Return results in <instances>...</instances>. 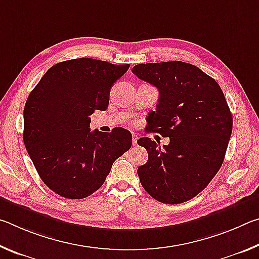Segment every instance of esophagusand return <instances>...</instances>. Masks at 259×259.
<instances>
[{
    "label": "esophagus",
    "instance_id": "1",
    "mask_svg": "<svg viewBox=\"0 0 259 259\" xmlns=\"http://www.w3.org/2000/svg\"><path fill=\"white\" fill-rule=\"evenodd\" d=\"M137 140H138V136L137 135H133V144L134 145H137Z\"/></svg>",
    "mask_w": 259,
    "mask_h": 259
}]
</instances>
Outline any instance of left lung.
Returning a JSON list of instances; mask_svg holds the SVG:
<instances>
[{
    "instance_id": "obj_1",
    "label": "left lung",
    "mask_w": 259,
    "mask_h": 259,
    "mask_svg": "<svg viewBox=\"0 0 259 259\" xmlns=\"http://www.w3.org/2000/svg\"><path fill=\"white\" fill-rule=\"evenodd\" d=\"M133 73L159 90L147 131L169 137L161 148L143 137L148 160L137 174L148 194L162 203L177 204L194 198L216 176L224 161L233 119L218 83L184 61L139 64Z\"/></svg>"
}]
</instances>
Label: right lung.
<instances>
[{
	"instance_id": "obj_1",
	"label": "right lung",
	"mask_w": 259,
	"mask_h": 259,
	"mask_svg": "<svg viewBox=\"0 0 259 259\" xmlns=\"http://www.w3.org/2000/svg\"><path fill=\"white\" fill-rule=\"evenodd\" d=\"M130 65L93 58L61 61L49 68L24 108V144L43 183L67 199H84L103 185L133 136L90 130V115L108 107L112 85Z\"/></svg>"
}]
</instances>
